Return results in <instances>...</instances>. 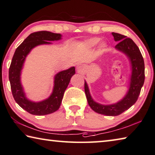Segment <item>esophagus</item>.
Wrapping results in <instances>:
<instances>
[{
	"label": "esophagus",
	"mask_w": 155,
	"mask_h": 155,
	"mask_svg": "<svg viewBox=\"0 0 155 155\" xmlns=\"http://www.w3.org/2000/svg\"><path fill=\"white\" fill-rule=\"evenodd\" d=\"M77 70H78V72H83L84 70V67L81 64H79L77 66Z\"/></svg>",
	"instance_id": "esophagus-1"
}]
</instances>
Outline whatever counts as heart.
<instances>
[{"mask_svg": "<svg viewBox=\"0 0 155 155\" xmlns=\"http://www.w3.org/2000/svg\"><path fill=\"white\" fill-rule=\"evenodd\" d=\"M100 39L99 38H91L89 39V40L87 41V45L90 47H93V46H95L99 42ZM103 46H105L104 44H103L102 45Z\"/></svg>", "mask_w": 155, "mask_h": 155, "instance_id": "1", "label": "heart"}]
</instances>
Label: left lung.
I'll use <instances>...</instances> for the list:
<instances>
[{
    "label": "left lung",
    "instance_id": "8db88e82",
    "mask_svg": "<svg viewBox=\"0 0 155 155\" xmlns=\"http://www.w3.org/2000/svg\"><path fill=\"white\" fill-rule=\"evenodd\" d=\"M115 41H119L115 48L128 57L132 65V75L129 90L124 99L117 104L101 105L95 102L90 94L89 88L85 81V93L88 104L94 112L106 116H117L129 109L138 99L145 80L144 61L139 49L131 38L126 36L112 32Z\"/></svg>",
    "mask_w": 155,
    "mask_h": 155
}]
</instances>
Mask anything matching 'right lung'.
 <instances>
[{
  "label": "right lung",
  "instance_id": "1",
  "mask_svg": "<svg viewBox=\"0 0 155 155\" xmlns=\"http://www.w3.org/2000/svg\"><path fill=\"white\" fill-rule=\"evenodd\" d=\"M61 39L60 34L48 31H40L31 33L25 39L14 52L9 69V80L11 90L15 101L22 108L34 115H45L56 112L59 108L63 94L71 78L75 74V68L61 71L56 74L54 81V89L48 99L40 102H33L27 99L21 83V72L26 56L34 47L50 44L49 41Z\"/></svg>",
  "mask_w": 155,
  "mask_h": 155
}]
</instances>
